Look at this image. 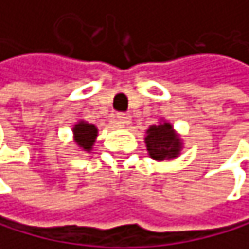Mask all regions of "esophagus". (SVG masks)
Here are the masks:
<instances>
[{
  "mask_svg": "<svg viewBox=\"0 0 249 249\" xmlns=\"http://www.w3.org/2000/svg\"><path fill=\"white\" fill-rule=\"evenodd\" d=\"M130 121H131V116H130L128 113H118V115H116V124H118L119 127H125V125H128Z\"/></svg>",
  "mask_w": 249,
  "mask_h": 249,
  "instance_id": "obj_1",
  "label": "esophagus"
}]
</instances>
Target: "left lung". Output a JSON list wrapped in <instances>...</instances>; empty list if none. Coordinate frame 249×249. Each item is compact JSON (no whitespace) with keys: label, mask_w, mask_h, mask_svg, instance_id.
Instances as JSON below:
<instances>
[{"label":"left lung","mask_w":249,"mask_h":249,"mask_svg":"<svg viewBox=\"0 0 249 249\" xmlns=\"http://www.w3.org/2000/svg\"><path fill=\"white\" fill-rule=\"evenodd\" d=\"M145 143L149 156L154 160L174 159L180 154L181 143L169 122H159L146 131Z\"/></svg>","instance_id":"8db88e82"}]
</instances>
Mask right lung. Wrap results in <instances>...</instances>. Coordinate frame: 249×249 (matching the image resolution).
<instances>
[{"label": "right lung", "mask_w": 249, "mask_h": 249, "mask_svg": "<svg viewBox=\"0 0 249 249\" xmlns=\"http://www.w3.org/2000/svg\"><path fill=\"white\" fill-rule=\"evenodd\" d=\"M74 136H75L77 145L83 149V151H90L92 145L98 136V128L93 125V124L80 121L74 127Z\"/></svg>", "instance_id": "add662e5"}]
</instances>
